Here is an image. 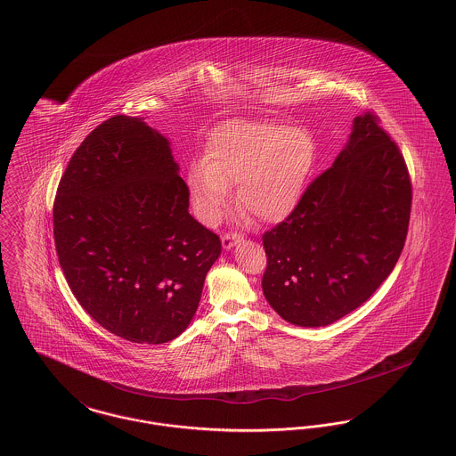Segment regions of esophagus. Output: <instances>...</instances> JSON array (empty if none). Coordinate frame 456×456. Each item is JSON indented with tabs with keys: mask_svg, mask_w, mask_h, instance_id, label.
Returning a JSON list of instances; mask_svg holds the SVG:
<instances>
[{
	"mask_svg": "<svg viewBox=\"0 0 456 456\" xmlns=\"http://www.w3.org/2000/svg\"><path fill=\"white\" fill-rule=\"evenodd\" d=\"M241 237L237 235V233H226V235H223L221 237V243H223V248L224 250H230V248H233L235 245H239L241 243Z\"/></svg>",
	"mask_w": 456,
	"mask_h": 456,
	"instance_id": "34e87169",
	"label": "esophagus"
}]
</instances>
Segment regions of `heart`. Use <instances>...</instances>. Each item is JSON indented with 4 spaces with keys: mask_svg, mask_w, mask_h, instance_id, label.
I'll return each mask as SVG.
<instances>
[{
    "mask_svg": "<svg viewBox=\"0 0 456 456\" xmlns=\"http://www.w3.org/2000/svg\"><path fill=\"white\" fill-rule=\"evenodd\" d=\"M317 161V145L302 126L261 120H230L209 134L204 158L189 169L193 209L216 224L228 209L230 187L239 206L261 223H278L300 204Z\"/></svg>",
    "mask_w": 456,
    "mask_h": 456,
    "instance_id": "heart-1",
    "label": "heart"
}]
</instances>
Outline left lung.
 Wrapping results in <instances>:
<instances>
[{"instance_id": "1", "label": "left lung", "mask_w": 456, "mask_h": 456, "mask_svg": "<svg viewBox=\"0 0 456 456\" xmlns=\"http://www.w3.org/2000/svg\"><path fill=\"white\" fill-rule=\"evenodd\" d=\"M410 206L411 185L398 145L378 117H355L333 167L263 235L269 305L304 328L328 326L355 311L398 263Z\"/></svg>"}]
</instances>
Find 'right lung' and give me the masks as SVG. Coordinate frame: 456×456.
I'll return each mask as SVG.
<instances>
[{
	"label": "right lung",
	"mask_w": 456,
	"mask_h": 456,
	"mask_svg": "<svg viewBox=\"0 0 456 456\" xmlns=\"http://www.w3.org/2000/svg\"><path fill=\"white\" fill-rule=\"evenodd\" d=\"M169 141L144 118L102 121L73 152L53 208L54 245L75 298L132 343L182 335L219 237L189 215Z\"/></svg>",
	"instance_id": "add662e5"
}]
</instances>
